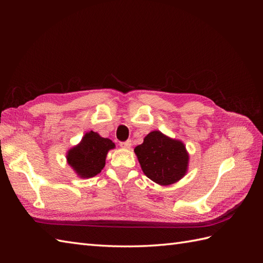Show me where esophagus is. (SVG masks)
Segmentation results:
<instances>
[{
    "label": "esophagus",
    "instance_id": "esophagus-1",
    "mask_svg": "<svg viewBox=\"0 0 263 263\" xmlns=\"http://www.w3.org/2000/svg\"><path fill=\"white\" fill-rule=\"evenodd\" d=\"M119 146H121L124 149H129L132 147V140H127V141L121 142V144H119Z\"/></svg>",
    "mask_w": 263,
    "mask_h": 263
}]
</instances>
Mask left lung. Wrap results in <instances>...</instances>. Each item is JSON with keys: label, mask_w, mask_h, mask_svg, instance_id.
Here are the masks:
<instances>
[{"label": "left lung", "mask_w": 263, "mask_h": 263, "mask_svg": "<svg viewBox=\"0 0 263 263\" xmlns=\"http://www.w3.org/2000/svg\"><path fill=\"white\" fill-rule=\"evenodd\" d=\"M134 151L145 176L159 185L174 184L187 172L190 155L184 142L160 130L150 132Z\"/></svg>", "instance_id": "1"}]
</instances>
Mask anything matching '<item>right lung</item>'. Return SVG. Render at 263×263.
<instances>
[{
    "instance_id": "1",
    "label": "right lung",
    "mask_w": 263,
    "mask_h": 263,
    "mask_svg": "<svg viewBox=\"0 0 263 263\" xmlns=\"http://www.w3.org/2000/svg\"><path fill=\"white\" fill-rule=\"evenodd\" d=\"M114 148L115 144L110 139L87 132L78 145L67 151V162L79 178H93L104 168L107 153Z\"/></svg>"
}]
</instances>
